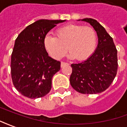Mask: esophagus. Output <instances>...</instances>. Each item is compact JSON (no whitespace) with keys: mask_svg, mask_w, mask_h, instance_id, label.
Segmentation results:
<instances>
[{"mask_svg":"<svg viewBox=\"0 0 127 127\" xmlns=\"http://www.w3.org/2000/svg\"><path fill=\"white\" fill-rule=\"evenodd\" d=\"M69 65V64H68V63L64 62H62L61 63V67H64L65 65Z\"/></svg>","mask_w":127,"mask_h":127,"instance_id":"1","label":"esophagus"}]
</instances>
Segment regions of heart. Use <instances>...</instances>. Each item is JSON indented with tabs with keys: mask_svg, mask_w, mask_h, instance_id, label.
Segmentation results:
<instances>
[{
	"mask_svg": "<svg viewBox=\"0 0 127 127\" xmlns=\"http://www.w3.org/2000/svg\"><path fill=\"white\" fill-rule=\"evenodd\" d=\"M97 42L95 30L90 26L67 25L56 31V37L44 38L45 49L55 60H60L68 51L69 57L78 60L87 59L95 51Z\"/></svg>",
	"mask_w": 127,
	"mask_h": 127,
	"instance_id": "heart-1",
	"label": "heart"
}]
</instances>
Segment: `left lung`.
<instances>
[{"label": "left lung", "mask_w": 127, "mask_h": 127, "mask_svg": "<svg viewBox=\"0 0 127 127\" xmlns=\"http://www.w3.org/2000/svg\"><path fill=\"white\" fill-rule=\"evenodd\" d=\"M90 24L97 33L98 44L93 54L82 62L71 65L70 83L83 94H96L105 91L114 79L118 69L117 50L112 38L95 19L85 18L78 21Z\"/></svg>", "instance_id": "obj_1"}]
</instances>
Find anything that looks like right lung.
Segmentation results:
<instances>
[{
	"label": "right lung",
	"instance_id": "add662e5",
	"mask_svg": "<svg viewBox=\"0 0 127 127\" xmlns=\"http://www.w3.org/2000/svg\"><path fill=\"white\" fill-rule=\"evenodd\" d=\"M66 20L40 19L18 35L11 55L13 83L22 95L30 99L42 97L51 89L53 76L61 63L49 56L44 47L46 35L56 25Z\"/></svg>",
	"mask_w": 127,
	"mask_h": 127
}]
</instances>
